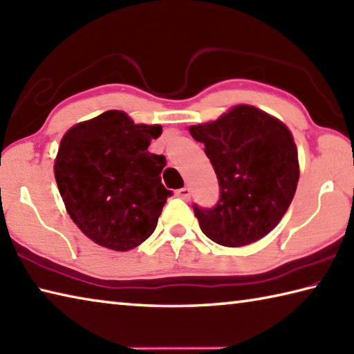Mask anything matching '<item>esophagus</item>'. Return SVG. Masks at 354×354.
I'll return each instance as SVG.
<instances>
[{
	"mask_svg": "<svg viewBox=\"0 0 354 354\" xmlns=\"http://www.w3.org/2000/svg\"><path fill=\"white\" fill-rule=\"evenodd\" d=\"M178 196L185 199V201H189V199H190V189H189V187L179 189V190H178Z\"/></svg>",
	"mask_w": 354,
	"mask_h": 354,
	"instance_id": "34e87169",
	"label": "esophagus"
}]
</instances>
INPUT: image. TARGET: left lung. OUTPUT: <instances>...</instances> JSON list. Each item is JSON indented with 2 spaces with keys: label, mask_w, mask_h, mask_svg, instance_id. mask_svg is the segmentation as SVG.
<instances>
[{
  "label": "left lung",
  "mask_w": 354,
  "mask_h": 354,
  "mask_svg": "<svg viewBox=\"0 0 354 354\" xmlns=\"http://www.w3.org/2000/svg\"><path fill=\"white\" fill-rule=\"evenodd\" d=\"M190 134L204 144L220 185L214 207L194 204L203 234L229 248L268 235L297 189L292 134L280 120L249 105L235 106L210 124L190 127Z\"/></svg>",
  "instance_id": "obj_1"
}]
</instances>
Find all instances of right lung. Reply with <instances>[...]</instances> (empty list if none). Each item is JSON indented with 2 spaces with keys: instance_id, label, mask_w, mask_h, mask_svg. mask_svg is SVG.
<instances>
[{
  "instance_id": "right-lung-1",
  "label": "right lung",
  "mask_w": 354,
  "mask_h": 354,
  "mask_svg": "<svg viewBox=\"0 0 354 354\" xmlns=\"http://www.w3.org/2000/svg\"><path fill=\"white\" fill-rule=\"evenodd\" d=\"M160 125H136L122 111H105L63 136L55 181L73 221L113 250H130L155 232L171 190L160 183L165 156L149 151Z\"/></svg>"
}]
</instances>
